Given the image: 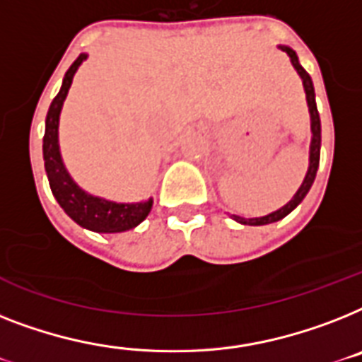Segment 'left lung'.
<instances>
[{"label":"left lung","mask_w":362,"mask_h":362,"mask_svg":"<svg viewBox=\"0 0 362 362\" xmlns=\"http://www.w3.org/2000/svg\"><path fill=\"white\" fill-rule=\"evenodd\" d=\"M283 49L286 52L288 55H290V61H292L293 69L298 70V74L301 76V79H303L305 93H307L308 111H310V120H313V124H310V128H313V143H310V165H308V171H307V176H305L303 184H301V187L298 189V193L293 195V199L288 202L286 206H283L281 210H277V211H273V214H269V216L255 217V219H243V217H240V216H232L238 223H242V225H269V223H275V221H279V219L286 217L288 214L293 210V208L298 206L299 202L303 201L305 195H307L308 189H310V186H313L314 178H316V173H318L320 145H322V124H320L318 107H316V98H314L313 79H310V76H308L307 70H305L303 66L299 64L296 52L290 48H284V46H283Z\"/></svg>","instance_id":"obj_1"}]
</instances>
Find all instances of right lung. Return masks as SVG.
Returning a JSON list of instances; mask_svg holds the SVG:
<instances>
[{
	"mask_svg": "<svg viewBox=\"0 0 362 362\" xmlns=\"http://www.w3.org/2000/svg\"><path fill=\"white\" fill-rule=\"evenodd\" d=\"M83 59H87V55L81 54L74 63L70 64V69L64 74L61 90L49 104L48 115H46V132H44L42 139L44 167H46L49 187L57 199L59 206L63 208L78 225L95 232L130 230L148 216L152 201L137 202V204H117V202L89 195L76 186L74 180L70 178V175L64 169L61 154H59V113H61L66 93L72 85V78H74L79 64L83 63Z\"/></svg>",
	"mask_w": 362,
	"mask_h": 362,
	"instance_id": "add662e5",
	"label": "right lung"
}]
</instances>
